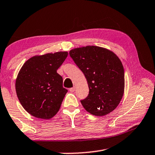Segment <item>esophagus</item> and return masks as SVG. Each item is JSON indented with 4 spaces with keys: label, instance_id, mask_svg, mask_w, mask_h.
<instances>
[{
    "label": "esophagus",
    "instance_id": "obj_1",
    "mask_svg": "<svg viewBox=\"0 0 155 155\" xmlns=\"http://www.w3.org/2000/svg\"><path fill=\"white\" fill-rule=\"evenodd\" d=\"M70 92H74L75 91V87H73L72 88H70Z\"/></svg>",
    "mask_w": 155,
    "mask_h": 155
}]
</instances>
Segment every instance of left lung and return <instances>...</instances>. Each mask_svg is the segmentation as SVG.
<instances>
[{"instance_id": "obj_1", "label": "left lung", "mask_w": 155, "mask_h": 155, "mask_svg": "<svg viewBox=\"0 0 155 155\" xmlns=\"http://www.w3.org/2000/svg\"><path fill=\"white\" fill-rule=\"evenodd\" d=\"M69 54L83 72L89 94L81 100L83 106L95 116H104L117 108L125 87L124 68L113 52L97 46H87L70 51Z\"/></svg>"}]
</instances>
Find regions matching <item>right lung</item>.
I'll list each match as a JSON object with an SVG mask.
<instances>
[{
    "instance_id": "right-lung-1",
    "label": "right lung",
    "mask_w": 155,
    "mask_h": 155,
    "mask_svg": "<svg viewBox=\"0 0 155 155\" xmlns=\"http://www.w3.org/2000/svg\"><path fill=\"white\" fill-rule=\"evenodd\" d=\"M68 52L35 56L26 61L17 77L15 89L21 106L32 116L49 119L58 112L68 90L57 70Z\"/></svg>"
}]
</instances>
